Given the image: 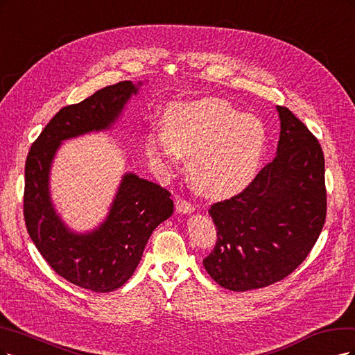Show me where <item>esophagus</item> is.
<instances>
[{
  "instance_id": "obj_1",
  "label": "esophagus",
  "mask_w": 355,
  "mask_h": 355,
  "mask_svg": "<svg viewBox=\"0 0 355 355\" xmlns=\"http://www.w3.org/2000/svg\"><path fill=\"white\" fill-rule=\"evenodd\" d=\"M175 208H177V212L180 214H191L194 211V205H191L184 199H177Z\"/></svg>"
}]
</instances>
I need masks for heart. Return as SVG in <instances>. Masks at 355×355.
Instances as JSON below:
<instances>
[{"mask_svg": "<svg viewBox=\"0 0 355 355\" xmlns=\"http://www.w3.org/2000/svg\"><path fill=\"white\" fill-rule=\"evenodd\" d=\"M266 128L252 115L221 98H200L169 107L164 131L150 132L146 148L162 171H173L189 157V177L208 198L232 196L246 187L259 166Z\"/></svg>", "mask_w": 355, "mask_h": 355, "instance_id": "heart-1", "label": "heart"}]
</instances>
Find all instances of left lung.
<instances>
[{
	"label": "left lung",
	"instance_id": "1",
	"mask_svg": "<svg viewBox=\"0 0 355 355\" xmlns=\"http://www.w3.org/2000/svg\"><path fill=\"white\" fill-rule=\"evenodd\" d=\"M277 156L242 193L208 211L216 225V243L203 267L228 291L266 288L289 276L324 225L322 147L288 107L277 106Z\"/></svg>",
	"mask_w": 355,
	"mask_h": 355
}]
</instances>
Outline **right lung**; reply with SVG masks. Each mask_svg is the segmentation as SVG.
<instances>
[{
  "label": "right lung",
  "mask_w": 355,
  "mask_h": 355,
  "mask_svg": "<svg viewBox=\"0 0 355 355\" xmlns=\"http://www.w3.org/2000/svg\"><path fill=\"white\" fill-rule=\"evenodd\" d=\"M141 84L122 81L60 109L26 159L24 214L33 245L59 276L93 292L115 291L132 276L148 237L173 215L174 202L161 186L125 173L105 221L94 230L76 233L54 208L50 171L64 140L110 130Z\"/></svg>",
  "instance_id": "right-lung-1"
}]
</instances>
